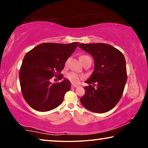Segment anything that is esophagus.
Wrapping results in <instances>:
<instances>
[{
  "label": "esophagus",
  "instance_id": "34e87169",
  "mask_svg": "<svg viewBox=\"0 0 148 148\" xmlns=\"http://www.w3.org/2000/svg\"><path fill=\"white\" fill-rule=\"evenodd\" d=\"M71 87H72V88H76V87H78V86H77V85H75V84H72Z\"/></svg>",
  "mask_w": 148,
  "mask_h": 148
}]
</instances>
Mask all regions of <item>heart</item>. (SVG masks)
<instances>
[{
	"mask_svg": "<svg viewBox=\"0 0 148 148\" xmlns=\"http://www.w3.org/2000/svg\"><path fill=\"white\" fill-rule=\"evenodd\" d=\"M84 56H82L81 57H84ZM66 77L70 80V81L73 82V83H78V82L80 81V79L83 78V76H81V75L77 74V73H76V72H71L66 74Z\"/></svg>",
	"mask_w": 148,
	"mask_h": 148,
	"instance_id": "obj_1",
	"label": "heart"
}]
</instances>
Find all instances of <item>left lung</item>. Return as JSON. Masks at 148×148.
Returning a JSON list of instances; mask_svg holds the SVG:
<instances>
[{"label":"left lung","instance_id":"obj_1","mask_svg":"<svg viewBox=\"0 0 148 148\" xmlns=\"http://www.w3.org/2000/svg\"><path fill=\"white\" fill-rule=\"evenodd\" d=\"M78 47L91 54L95 61L94 71L86 82L89 86L84 87L86 92L80 101L95 113L108 112L121 98L127 82L123 54L107 44H80Z\"/></svg>","mask_w":148,"mask_h":148}]
</instances>
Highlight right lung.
<instances>
[{"label":"right lung","instance_id":"add662e5","mask_svg":"<svg viewBox=\"0 0 148 148\" xmlns=\"http://www.w3.org/2000/svg\"><path fill=\"white\" fill-rule=\"evenodd\" d=\"M78 44L43 43L27 52L19 77L22 94L32 108L47 112L62 103L64 94L71 89V82L64 78L60 83L51 84L50 79L59 75V79L63 77L61 72Z\"/></svg>","mask_w":148,"mask_h":148}]
</instances>
